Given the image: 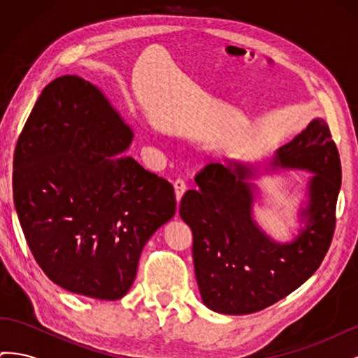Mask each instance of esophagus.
<instances>
[{
    "instance_id": "esophagus-1",
    "label": "esophagus",
    "mask_w": 358,
    "mask_h": 358,
    "mask_svg": "<svg viewBox=\"0 0 358 358\" xmlns=\"http://www.w3.org/2000/svg\"><path fill=\"white\" fill-rule=\"evenodd\" d=\"M187 189V183L183 179H176L175 182V196H176V201L179 203L183 197V194H185Z\"/></svg>"
}]
</instances>
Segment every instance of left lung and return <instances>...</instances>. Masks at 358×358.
Listing matches in <instances>:
<instances>
[{"instance_id":"left-lung-1","label":"left lung","mask_w":358,"mask_h":358,"mask_svg":"<svg viewBox=\"0 0 358 358\" xmlns=\"http://www.w3.org/2000/svg\"><path fill=\"white\" fill-rule=\"evenodd\" d=\"M275 167L315 173L309 180L305 229L291 243H276L252 220V167L210 162L182 197L179 213L192 230V258L203 303L227 315L254 313L287 297L326 257L336 227L342 169L324 119L276 150Z\"/></svg>"}]
</instances>
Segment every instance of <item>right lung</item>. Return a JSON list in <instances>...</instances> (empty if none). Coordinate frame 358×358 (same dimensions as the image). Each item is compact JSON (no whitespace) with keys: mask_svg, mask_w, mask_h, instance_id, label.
Segmentation results:
<instances>
[{"mask_svg":"<svg viewBox=\"0 0 358 358\" xmlns=\"http://www.w3.org/2000/svg\"><path fill=\"white\" fill-rule=\"evenodd\" d=\"M133 131L79 76L41 91L17 138L13 200L37 264L64 289L117 300L142 249L176 212L175 189L124 150Z\"/></svg>","mask_w":358,"mask_h":358,"instance_id":"obj_1","label":"right lung"}]
</instances>
